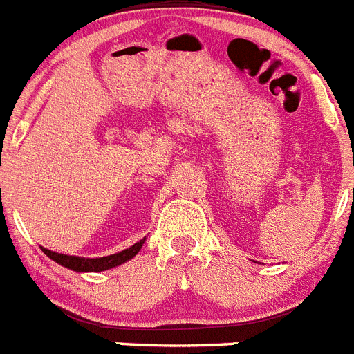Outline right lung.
<instances>
[{
	"label": "right lung",
	"instance_id": "add662e5",
	"mask_svg": "<svg viewBox=\"0 0 354 354\" xmlns=\"http://www.w3.org/2000/svg\"><path fill=\"white\" fill-rule=\"evenodd\" d=\"M145 240H147V238L140 240L138 243L129 247V249L122 250V252H116V254H111V256H104V258H80V256H69V254H60V252H53V250L44 249V247H41V249L48 258L53 259L55 263L62 265V267L69 268V270L104 272V270H109V268L118 267V265L127 263L129 259L134 258V256L141 250V247H143Z\"/></svg>",
	"mask_w": 354,
	"mask_h": 354
}]
</instances>
